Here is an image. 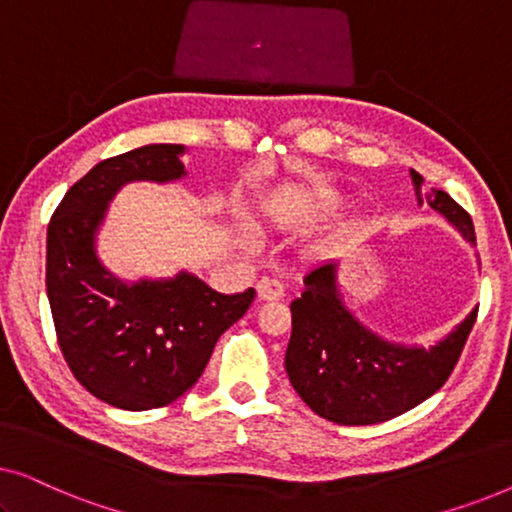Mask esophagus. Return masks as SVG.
Returning a JSON list of instances; mask_svg holds the SVG:
<instances>
[{"mask_svg":"<svg viewBox=\"0 0 512 512\" xmlns=\"http://www.w3.org/2000/svg\"><path fill=\"white\" fill-rule=\"evenodd\" d=\"M258 298L261 300H282L284 298V284L277 282V279L263 277L261 282L256 284Z\"/></svg>","mask_w":512,"mask_h":512,"instance_id":"obj_1","label":"esophagus"}]
</instances>
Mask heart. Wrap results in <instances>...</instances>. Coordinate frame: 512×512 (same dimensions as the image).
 <instances>
[{
	"mask_svg": "<svg viewBox=\"0 0 512 512\" xmlns=\"http://www.w3.org/2000/svg\"><path fill=\"white\" fill-rule=\"evenodd\" d=\"M338 202H340V198L335 193H324V195H319L317 200H314L312 209H314V212H328V209L338 207ZM240 237H242V242L247 244V247H251V244H254V235H251L247 228H242V235Z\"/></svg>",
	"mask_w": 512,
	"mask_h": 512,
	"instance_id": "obj_1",
	"label": "heart"
}]
</instances>
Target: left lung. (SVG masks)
<instances>
[{"label":"left lung","mask_w":512,"mask_h":512,"mask_svg":"<svg viewBox=\"0 0 512 512\" xmlns=\"http://www.w3.org/2000/svg\"><path fill=\"white\" fill-rule=\"evenodd\" d=\"M422 202V174L410 170ZM468 242H475L471 214L438 188L424 193ZM303 296L291 303V340L284 368L296 394L312 412L340 426L380 424L408 412L447 382L457 366L478 307L436 345H396L368 331L342 303L338 263L305 275Z\"/></svg>","instance_id":"obj_1"}]
</instances>
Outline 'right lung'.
<instances>
[{"label":"right lung","instance_id":"add662e5","mask_svg":"<svg viewBox=\"0 0 512 512\" xmlns=\"http://www.w3.org/2000/svg\"><path fill=\"white\" fill-rule=\"evenodd\" d=\"M181 144H149L97 163L65 193L46 237V293L69 370L100 401L151 410L198 382L216 340L256 291L223 296L188 272L121 282L95 254L109 200L130 181L184 177Z\"/></svg>","mask_w":512,"mask_h":512}]
</instances>
